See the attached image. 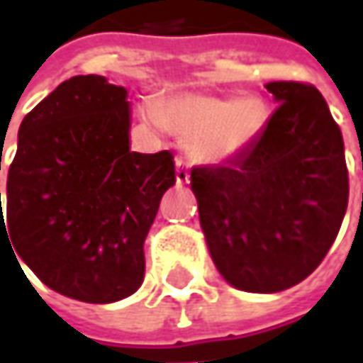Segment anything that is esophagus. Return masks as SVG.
Returning a JSON list of instances; mask_svg holds the SVG:
<instances>
[{
    "label": "esophagus",
    "instance_id": "esophagus-1",
    "mask_svg": "<svg viewBox=\"0 0 363 363\" xmlns=\"http://www.w3.org/2000/svg\"><path fill=\"white\" fill-rule=\"evenodd\" d=\"M191 181V169L189 162L184 158H177V182L179 184H186Z\"/></svg>",
    "mask_w": 363,
    "mask_h": 363
}]
</instances>
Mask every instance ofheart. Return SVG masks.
Masks as SVG:
<instances>
[{
	"mask_svg": "<svg viewBox=\"0 0 363 363\" xmlns=\"http://www.w3.org/2000/svg\"><path fill=\"white\" fill-rule=\"evenodd\" d=\"M157 120L184 138H193V152L206 162L237 157L265 130L267 104L259 96L225 100L215 96L179 94L155 104Z\"/></svg>",
	"mask_w": 363,
	"mask_h": 363,
	"instance_id": "b5f03b06",
	"label": "heart"
}]
</instances>
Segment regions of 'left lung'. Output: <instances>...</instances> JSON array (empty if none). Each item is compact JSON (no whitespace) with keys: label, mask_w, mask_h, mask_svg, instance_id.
Returning <instances> with one entry per match:
<instances>
[{"label":"left lung","mask_w":363,"mask_h":363,"mask_svg":"<svg viewBox=\"0 0 363 363\" xmlns=\"http://www.w3.org/2000/svg\"><path fill=\"white\" fill-rule=\"evenodd\" d=\"M279 104L229 164L194 167L208 253L233 287L277 294L311 275L335 241L350 196L342 130L306 82L265 84Z\"/></svg>","instance_id":"8db88e82"}]
</instances>
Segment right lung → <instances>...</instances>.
<instances>
[{
  "mask_svg": "<svg viewBox=\"0 0 363 363\" xmlns=\"http://www.w3.org/2000/svg\"><path fill=\"white\" fill-rule=\"evenodd\" d=\"M128 130L122 86L94 74L62 82L19 126L6 219L0 193V235L6 225L50 289L86 303L140 287L144 239L177 181L169 150L132 152Z\"/></svg>",
  "mask_w": 363,
  "mask_h": 363,
  "instance_id": "obj_1",
  "label": "right lung"
}]
</instances>
